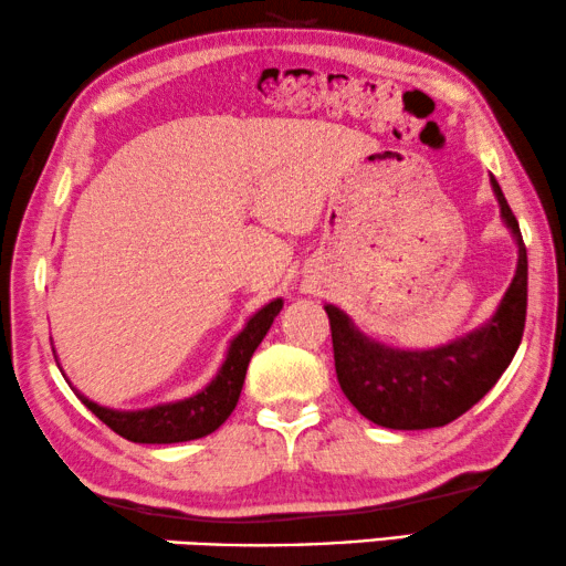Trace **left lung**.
<instances>
[{"label":"left lung","instance_id":"left-lung-1","mask_svg":"<svg viewBox=\"0 0 566 566\" xmlns=\"http://www.w3.org/2000/svg\"><path fill=\"white\" fill-rule=\"evenodd\" d=\"M500 212L518 241V269L484 328L433 352H397L361 336L338 307L325 305L338 385L371 423L395 431L441 428L482 400L518 352L528 307V256L518 220L490 177Z\"/></svg>","mask_w":566,"mask_h":566}]
</instances>
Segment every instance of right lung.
Masks as SVG:
<instances>
[{"label": "right lung", "mask_w": 566, "mask_h": 566, "mask_svg": "<svg viewBox=\"0 0 566 566\" xmlns=\"http://www.w3.org/2000/svg\"><path fill=\"white\" fill-rule=\"evenodd\" d=\"M282 300L269 302L261 307L256 315L245 323V328L233 338L228 348V359L220 366L218 377L207 385L202 392L195 397H187L181 402L156 405L148 410L135 412H117L109 408H99L97 402L86 400L82 402L97 416L107 428H113L117 436L133 441V443H179V441H195L202 436L218 431L226 423L230 412L235 410L238 397H241L245 369L256 346L264 340L266 331L272 328L274 317L280 315Z\"/></svg>", "instance_id": "add662e5"}]
</instances>
